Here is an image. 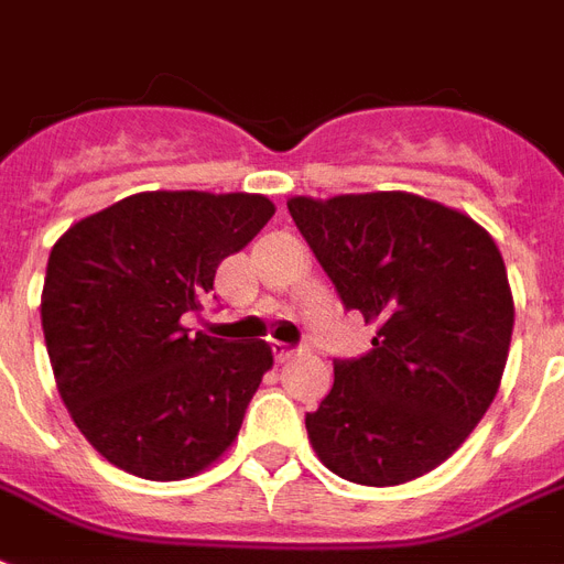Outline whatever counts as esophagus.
I'll return each instance as SVG.
<instances>
[{"mask_svg": "<svg viewBox=\"0 0 564 564\" xmlns=\"http://www.w3.org/2000/svg\"><path fill=\"white\" fill-rule=\"evenodd\" d=\"M272 351H274V360H278V364H290V360L299 355V351L290 349V346H283V343H274Z\"/></svg>", "mask_w": 564, "mask_h": 564, "instance_id": "esophagus-1", "label": "esophagus"}]
</instances>
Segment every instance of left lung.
I'll return each instance as SVG.
<instances>
[{
	"instance_id": "8db88e82",
	"label": "left lung",
	"mask_w": 564,
	"mask_h": 564,
	"mask_svg": "<svg viewBox=\"0 0 564 564\" xmlns=\"http://www.w3.org/2000/svg\"><path fill=\"white\" fill-rule=\"evenodd\" d=\"M286 206L346 311L376 325L372 351L334 360V387L304 420L319 462L372 488L435 470L500 390L514 328L500 248L467 213L411 192Z\"/></svg>"
}]
</instances>
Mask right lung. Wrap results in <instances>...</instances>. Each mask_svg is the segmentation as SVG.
Here are the masks:
<instances>
[{
    "mask_svg": "<svg viewBox=\"0 0 564 564\" xmlns=\"http://www.w3.org/2000/svg\"><path fill=\"white\" fill-rule=\"evenodd\" d=\"M274 204L230 192H139L85 215L50 251L41 325L73 423L120 470L177 482L234 446L272 346L188 337L215 269Z\"/></svg>",
    "mask_w": 564,
    "mask_h": 564,
    "instance_id": "1",
    "label": "right lung"
}]
</instances>
